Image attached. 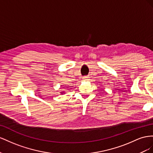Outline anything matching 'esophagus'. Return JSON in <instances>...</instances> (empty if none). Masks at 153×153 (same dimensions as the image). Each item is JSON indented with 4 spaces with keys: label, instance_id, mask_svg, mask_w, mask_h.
Wrapping results in <instances>:
<instances>
[{
    "label": "esophagus",
    "instance_id": "34e87169",
    "mask_svg": "<svg viewBox=\"0 0 153 153\" xmlns=\"http://www.w3.org/2000/svg\"><path fill=\"white\" fill-rule=\"evenodd\" d=\"M82 79H83L84 80H88V79H89V77L88 76H84L83 77H82Z\"/></svg>",
    "mask_w": 153,
    "mask_h": 153
}]
</instances>
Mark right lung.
I'll return each mask as SVG.
<instances>
[{"label":"right lung","instance_id":"1","mask_svg":"<svg viewBox=\"0 0 153 153\" xmlns=\"http://www.w3.org/2000/svg\"><path fill=\"white\" fill-rule=\"evenodd\" d=\"M62 94H63L64 93V91H63V92H62Z\"/></svg>","mask_w":153,"mask_h":153}]
</instances>
